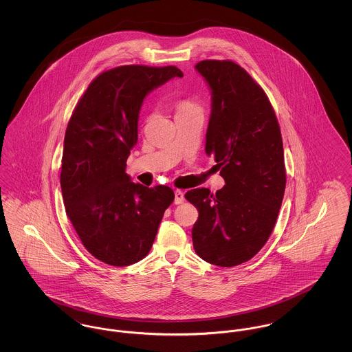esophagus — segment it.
Listing matches in <instances>:
<instances>
[{
	"label": "esophagus",
	"mask_w": 352,
	"mask_h": 352,
	"mask_svg": "<svg viewBox=\"0 0 352 352\" xmlns=\"http://www.w3.org/2000/svg\"><path fill=\"white\" fill-rule=\"evenodd\" d=\"M174 195H175V198H174V203L175 204H181L184 201V194L182 190H175Z\"/></svg>",
	"instance_id": "34e87169"
}]
</instances>
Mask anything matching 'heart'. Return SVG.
<instances>
[{"label":"heart","instance_id":"1","mask_svg":"<svg viewBox=\"0 0 352 352\" xmlns=\"http://www.w3.org/2000/svg\"><path fill=\"white\" fill-rule=\"evenodd\" d=\"M191 111H201V107L192 100H181L177 104V115Z\"/></svg>","mask_w":352,"mask_h":352}]
</instances>
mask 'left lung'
<instances>
[{
	"mask_svg": "<svg viewBox=\"0 0 352 352\" xmlns=\"http://www.w3.org/2000/svg\"><path fill=\"white\" fill-rule=\"evenodd\" d=\"M195 68L211 88L212 109L206 153L214 155L226 184L212 194H184L199 217L192 244L204 261L240 265L268 241L284 198V146L264 89L232 60H201Z\"/></svg>",
	"mask_w": 352,
	"mask_h": 352,
	"instance_id": "obj_1",
	"label": "left lung"
}]
</instances>
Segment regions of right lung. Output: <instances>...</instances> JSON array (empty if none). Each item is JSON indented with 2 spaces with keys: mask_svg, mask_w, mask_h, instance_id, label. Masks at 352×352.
Listing matches in <instances>:
<instances>
[{
  "mask_svg": "<svg viewBox=\"0 0 352 352\" xmlns=\"http://www.w3.org/2000/svg\"><path fill=\"white\" fill-rule=\"evenodd\" d=\"M175 76H184L175 66L104 71L89 83L68 121L60 170L63 203L84 248L108 265L142 260L174 201L170 187L133 184L125 168L138 140L142 101Z\"/></svg>",
  "mask_w": 352,
  "mask_h": 352,
  "instance_id": "1",
  "label": "right lung"
}]
</instances>
